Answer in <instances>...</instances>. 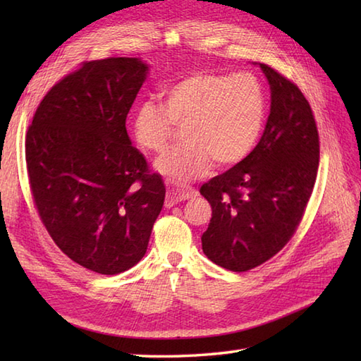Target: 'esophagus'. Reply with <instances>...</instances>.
<instances>
[{
    "label": "esophagus",
    "mask_w": 361,
    "mask_h": 361,
    "mask_svg": "<svg viewBox=\"0 0 361 361\" xmlns=\"http://www.w3.org/2000/svg\"><path fill=\"white\" fill-rule=\"evenodd\" d=\"M167 195H166V208H172L178 202H185L189 200V198H194L197 195L195 190H180V189H175L167 183Z\"/></svg>",
    "instance_id": "1"
}]
</instances>
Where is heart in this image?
I'll return each mask as SVG.
<instances>
[{
    "mask_svg": "<svg viewBox=\"0 0 361 361\" xmlns=\"http://www.w3.org/2000/svg\"><path fill=\"white\" fill-rule=\"evenodd\" d=\"M267 114L264 88L252 74L194 73L164 91V105L144 101L133 114V135L144 150L167 149L176 126H186L185 147L157 159L169 181L188 185L211 172L214 161L229 167L250 155Z\"/></svg>",
    "mask_w": 361,
    "mask_h": 361,
    "instance_id": "b5f03b06",
    "label": "heart"
}]
</instances>
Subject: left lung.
Masks as SVG:
<instances>
[{"label":"left lung","instance_id":"left-lung-1","mask_svg":"<svg viewBox=\"0 0 361 361\" xmlns=\"http://www.w3.org/2000/svg\"><path fill=\"white\" fill-rule=\"evenodd\" d=\"M257 65L271 91L264 135L247 158L200 188L212 208L203 252L231 271L251 270L283 248L318 172L319 137L307 99L273 68Z\"/></svg>","mask_w":361,"mask_h":361}]
</instances>
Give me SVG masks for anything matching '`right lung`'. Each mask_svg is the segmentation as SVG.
Listing matches in <instances>:
<instances>
[{
	"label": "right lung",
	"instance_id": "add662e5",
	"mask_svg": "<svg viewBox=\"0 0 361 361\" xmlns=\"http://www.w3.org/2000/svg\"><path fill=\"white\" fill-rule=\"evenodd\" d=\"M147 74L136 57L83 63L43 97L26 135L42 221L68 257L99 274L140 262L164 204L163 178L126 128Z\"/></svg>",
	"mask_w": 361,
	"mask_h": 361
}]
</instances>
